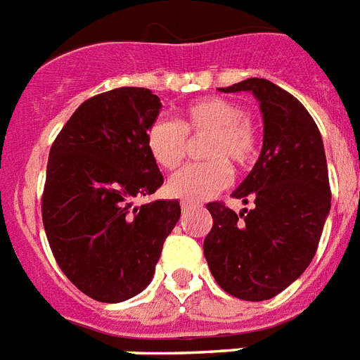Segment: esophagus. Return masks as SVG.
Wrapping results in <instances>:
<instances>
[{
    "instance_id": "esophagus-1",
    "label": "esophagus",
    "mask_w": 360,
    "mask_h": 360,
    "mask_svg": "<svg viewBox=\"0 0 360 360\" xmlns=\"http://www.w3.org/2000/svg\"><path fill=\"white\" fill-rule=\"evenodd\" d=\"M192 207H195V203H192V201H181V209L183 210H190Z\"/></svg>"
}]
</instances>
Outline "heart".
<instances>
[{
  "instance_id": "heart-1",
  "label": "heart",
  "mask_w": 360,
  "mask_h": 360,
  "mask_svg": "<svg viewBox=\"0 0 360 360\" xmlns=\"http://www.w3.org/2000/svg\"><path fill=\"white\" fill-rule=\"evenodd\" d=\"M207 134L203 157L209 160L188 165L168 181L175 198L203 201L226 188L231 168L246 170L259 157V133L233 99L205 96L185 105L177 122L157 118L146 131L151 159L162 170H175L186 153V139Z\"/></svg>"
}]
</instances>
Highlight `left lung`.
Here are the masks:
<instances>
[{
    "label": "left lung",
    "mask_w": 360,
    "mask_h": 360,
    "mask_svg": "<svg viewBox=\"0 0 360 360\" xmlns=\"http://www.w3.org/2000/svg\"><path fill=\"white\" fill-rule=\"evenodd\" d=\"M220 90L255 94L264 144L253 170L233 192L255 207L236 214L221 201L207 203L212 229L203 253L227 294L262 302L296 281L316 253L331 209L326 151L311 114L271 81L251 77Z\"/></svg>",
    "instance_id": "left-lung-1"
}]
</instances>
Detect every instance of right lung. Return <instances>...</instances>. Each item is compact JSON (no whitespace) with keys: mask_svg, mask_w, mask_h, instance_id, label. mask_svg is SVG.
I'll return each instance as SVG.
<instances>
[{"mask_svg":"<svg viewBox=\"0 0 360 360\" xmlns=\"http://www.w3.org/2000/svg\"><path fill=\"white\" fill-rule=\"evenodd\" d=\"M160 99L122 86L79 105L51 144L42 221L63 274L96 302L136 296L153 277L179 201L134 205L165 183L146 146Z\"/></svg>","mask_w":360,"mask_h":360,"instance_id":"right-lung-1","label":"right lung"}]
</instances>
